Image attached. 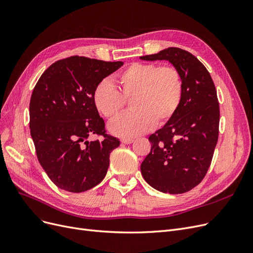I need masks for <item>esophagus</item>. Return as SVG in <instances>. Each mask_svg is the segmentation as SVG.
I'll return each mask as SVG.
<instances>
[{
    "mask_svg": "<svg viewBox=\"0 0 253 253\" xmlns=\"http://www.w3.org/2000/svg\"><path fill=\"white\" fill-rule=\"evenodd\" d=\"M133 141H134V139H132V138H122L121 139V142L126 143V144H129V143H132Z\"/></svg>",
    "mask_w": 253,
    "mask_h": 253,
    "instance_id": "esophagus-1",
    "label": "esophagus"
}]
</instances>
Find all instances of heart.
Here are the masks:
<instances>
[{"label":"heart","mask_w":253,"mask_h":253,"mask_svg":"<svg viewBox=\"0 0 253 253\" xmlns=\"http://www.w3.org/2000/svg\"><path fill=\"white\" fill-rule=\"evenodd\" d=\"M120 91L103 80L93 93L95 108L106 119L116 118L131 99L133 111L121 115L109 126L110 132L120 137L147 133L154 125L168 124L178 111L183 93L180 72L172 65L154 63L129 64L116 77Z\"/></svg>","instance_id":"b5f03b06"}]
</instances>
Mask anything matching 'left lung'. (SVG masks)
<instances>
[{"label":"left lung","instance_id":"1","mask_svg":"<svg viewBox=\"0 0 253 253\" xmlns=\"http://www.w3.org/2000/svg\"><path fill=\"white\" fill-rule=\"evenodd\" d=\"M140 59L169 61L183 81L178 111L149 137L152 147L140 166L141 174L160 192H188L204 179L217 143L219 104L215 85L201 61L181 48L169 47Z\"/></svg>","mask_w":253,"mask_h":253}]
</instances>
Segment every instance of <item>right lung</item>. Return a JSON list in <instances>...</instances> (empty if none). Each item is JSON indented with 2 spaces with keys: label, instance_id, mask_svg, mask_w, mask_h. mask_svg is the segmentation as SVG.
<instances>
[{
  "label": "right lung",
  "instance_id": "add662e5",
  "mask_svg": "<svg viewBox=\"0 0 253 253\" xmlns=\"http://www.w3.org/2000/svg\"><path fill=\"white\" fill-rule=\"evenodd\" d=\"M124 62L73 56L52 63L38 80L29 104V128L40 165L55 185L80 193L100 183L119 147L105 132L93 93ZM95 133L102 141L88 142Z\"/></svg>",
  "mask_w": 253,
  "mask_h": 253
}]
</instances>
